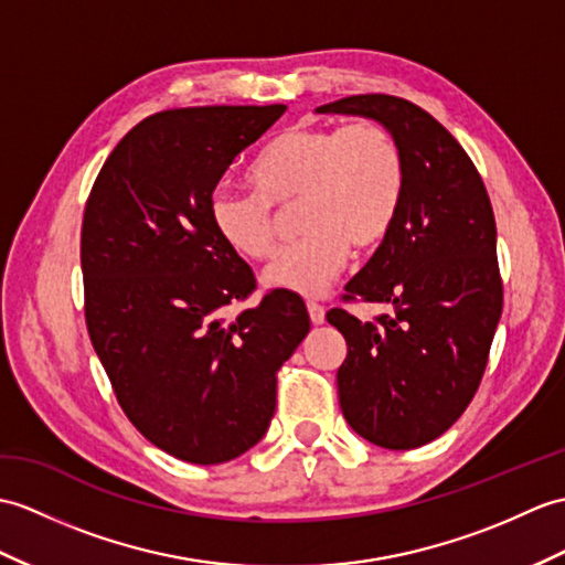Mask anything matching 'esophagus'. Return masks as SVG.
Segmentation results:
<instances>
[{"mask_svg": "<svg viewBox=\"0 0 565 565\" xmlns=\"http://www.w3.org/2000/svg\"><path fill=\"white\" fill-rule=\"evenodd\" d=\"M308 315H310L312 324H322L324 322V306L315 303V300H308Z\"/></svg>", "mask_w": 565, "mask_h": 565, "instance_id": "34e87169", "label": "esophagus"}]
</instances>
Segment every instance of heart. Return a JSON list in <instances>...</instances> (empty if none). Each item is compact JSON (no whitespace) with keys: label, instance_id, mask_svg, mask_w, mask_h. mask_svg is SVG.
<instances>
[{"label":"heart","instance_id":"b5f03b06","mask_svg":"<svg viewBox=\"0 0 565 565\" xmlns=\"http://www.w3.org/2000/svg\"><path fill=\"white\" fill-rule=\"evenodd\" d=\"M253 192L216 190L209 221L238 257L259 262L274 253L277 209L298 206L306 235L286 245L265 269V284L318 296L344 267L351 245L383 243L402 212L406 161L397 137L380 122L337 127L298 125L259 153L250 170Z\"/></svg>","mask_w":565,"mask_h":565}]
</instances>
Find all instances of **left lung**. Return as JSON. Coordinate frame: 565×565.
<instances>
[{
	"label": "left lung",
	"mask_w": 565,
	"mask_h": 565,
	"mask_svg": "<svg viewBox=\"0 0 565 565\" xmlns=\"http://www.w3.org/2000/svg\"><path fill=\"white\" fill-rule=\"evenodd\" d=\"M318 113L371 117L404 151L399 218L344 296L395 315L361 322L334 308L327 322L349 347L337 371L349 426L380 448L412 450L462 416L487 371L503 310L491 200L467 151L418 105L365 94Z\"/></svg>",
	"instance_id": "1"
}]
</instances>
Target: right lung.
<instances>
[{
	"label": "right lung",
	"instance_id": "right-lung-1",
	"mask_svg": "<svg viewBox=\"0 0 565 565\" xmlns=\"http://www.w3.org/2000/svg\"><path fill=\"white\" fill-rule=\"evenodd\" d=\"M286 105L156 113L117 143L82 223L84 310L115 397L156 448L221 465L265 436L277 373L310 330L303 300L255 291L247 262L218 241L209 200L231 163Z\"/></svg>",
	"mask_w": 565,
	"mask_h": 565
}]
</instances>
